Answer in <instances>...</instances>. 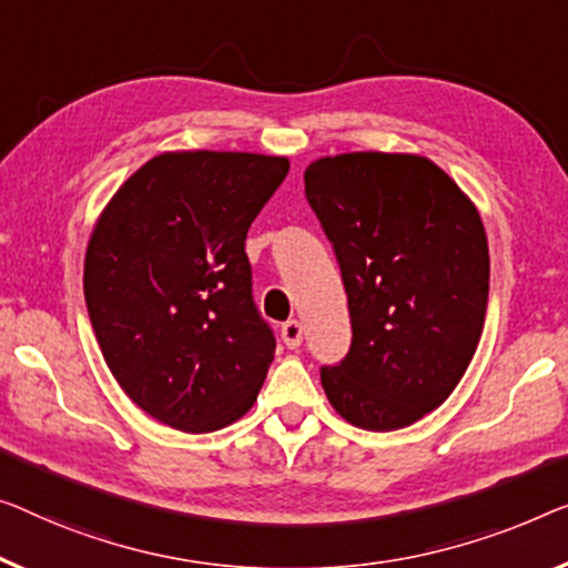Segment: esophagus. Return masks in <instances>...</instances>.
<instances>
[{
  "mask_svg": "<svg viewBox=\"0 0 568 568\" xmlns=\"http://www.w3.org/2000/svg\"><path fill=\"white\" fill-rule=\"evenodd\" d=\"M281 336H283V342H285L287 349H298L301 342H303L301 321H295V318L293 321H285L283 328H281Z\"/></svg>",
  "mask_w": 568,
  "mask_h": 568,
  "instance_id": "esophagus-1",
  "label": "esophagus"
}]
</instances>
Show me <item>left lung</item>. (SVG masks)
I'll list each match as a JSON object with an SVG mask.
<instances>
[{
	"mask_svg": "<svg viewBox=\"0 0 568 568\" xmlns=\"http://www.w3.org/2000/svg\"><path fill=\"white\" fill-rule=\"evenodd\" d=\"M306 199L342 267L352 349L321 369L352 426L397 430L436 410L485 328L489 250L474 201L416 152H342L306 168Z\"/></svg>",
	"mask_w": 568,
	"mask_h": 568,
	"instance_id": "8db88e82",
	"label": "left lung"
}]
</instances>
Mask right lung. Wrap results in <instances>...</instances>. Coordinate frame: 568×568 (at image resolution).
<instances>
[{"mask_svg": "<svg viewBox=\"0 0 568 568\" xmlns=\"http://www.w3.org/2000/svg\"><path fill=\"white\" fill-rule=\"evenodd\" d=\"M287 171L283 155L160 152L97 219L91 326L122 390L165 426L211 434L257 400L275 336L252 303L244 240Z\"/></svg>", "mask_w": 568, "mask_h": 568, "instance_id": "1", "label": "right lung"}]
</instances>
